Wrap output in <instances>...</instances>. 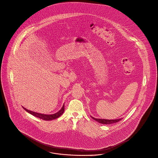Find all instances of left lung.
<instances>
[{
  "label": "left lung",
  "instance_id": "8db88e82",
  "mask_svg": "<svg viewBox=\"0 0 158 158\" xmlns=\"http://www.w3.org/2000/svg\"><path fill=\"white\" fill-rule=\"evenodd\" d=\"M91 118L93 119H94V120L97 121V122L101 123V124H113V123H117L119 121H120L122 120V118H119V119H115V120H107V119H100V118H94L92 116H91Z\"/></svg>",
  "mask_w": 158,
  "mask_h": 158
}]
</instances>
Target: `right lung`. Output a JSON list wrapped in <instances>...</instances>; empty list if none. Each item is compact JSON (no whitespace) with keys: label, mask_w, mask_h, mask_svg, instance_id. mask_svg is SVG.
<instances>
[{"label":"right lung","mask_w":158,"mask_h":158,"mask_svg":"<svg viewBox=\"0 0 158 158\" xmlns=\"http://www.w3.org/2000/svg\"><path fill=\"white\" fill-rule=\"evenodd\" d=\"M23 109L27 111L28 113L32 114V115L36 117L37 118H39L40 119H43L44 120H52L54 119H56L57 118H58L59 117H60L61 115L63 114V112H64V104L63 105L62 108H61L58 112H57L55 114H40V113H37L33 112L32 110H29L28 109H26L24 107H23Z\"/></svg>","instance_id":"1"}]
</instances>
